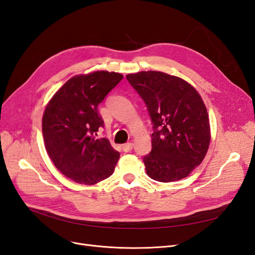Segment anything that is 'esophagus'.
Segmentation results:
<instances>
[{"mask_svg":"<svg viewBox=\"0 0 255 255\" xmlns=\"http://www.w3.org/2000/svg\"><path fill=\"white\" fill-rule=\"evenodd\" d=\"M133 146H134L133 142H128V143H125L122 145V149L125 152H130L133 150Z\"/></svg>","mask_w":255,"mask_h":255,"instance_id":"obj_1","label":"esophagus"}]
</instances>
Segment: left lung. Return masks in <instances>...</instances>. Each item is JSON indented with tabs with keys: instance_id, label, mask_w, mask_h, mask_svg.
Instances as JSON below:
<instances>
[{
	"instance_id": "1",
	"label": "left lung",
	"mask_w": 255,
	"mask_h": 255,
	"mask_svg": "<svg viewBox=\"0 0 255 255\" xmlns=\"http://www.w3.org/2000/svg\"><path fill=\"white\" fill-rule=\"evenodd\" d=\"M144 101L153 125L145 171L158 182L186 177L201 164L211 141L206 107L198 91L177 76L159 71L128 74Z\"/></svg>"
}]
</instances>
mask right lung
<instances>
[{"mask_svg": "<svg viewBox=\"0 0 255 255\" xmlns=\"http://www.w3.org/2000/svg\"><path fill=\"white\" fill-rule=\"evenodd\" d=\"M122 79V74L109 71L75 75L45 107V150L58 170L76 183L94 185L115 170L120 154L107 138H97L104 127L98 105Z\"/></svg>", "mask_w": 255, "mask_h": 255, "instance_id": "add662e5", "label": "right lung"}]
</instances>
